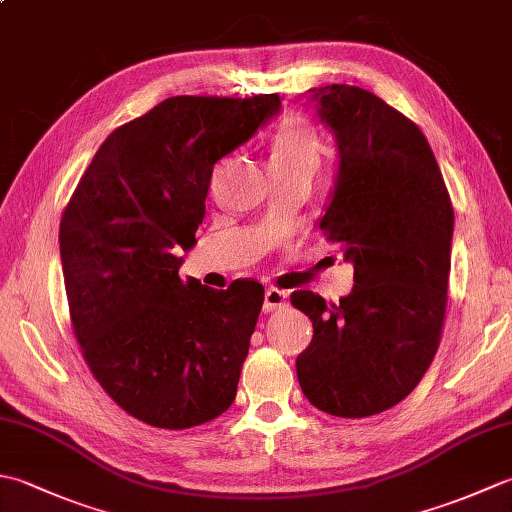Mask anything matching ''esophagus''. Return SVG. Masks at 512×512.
Returning a JSON list of instances; mask_svg holds the SVG:
<instances>
[{
	"label": "esophagus",
	"mask_w": 512,
	"mask_h": 512,
	"mask_svg": "<svg viewBox=\"0 0 512 512\" xmlns=\"http://www.w3.org/2000/svg\"><path fill=\"white\" fill-rule=\"evenodd\" d=\"M288 306V292L279 290V288H268L264 295V310L266 312H275Z\"/></svg>",
	"instance_id": "obj_1"
}]
</instances>
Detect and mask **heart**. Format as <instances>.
Here are the masks:
<instances>
[{
  "label": "heart",
  "mask_w": 512,
  "mask_h": 512,
  "mask_svg": "<svg viewBox=\"0 0 512 512\" xmlns=\"http://www.w3.org/2000/svg\"><path fill=\"white\" fill-rule=\"evenodd\" d=\"M321 162V140L314 129L301 121H290L279 129L270 145V169L312 171Z\"/></svg>",
  "instance_id": "1"
}]
</instances>
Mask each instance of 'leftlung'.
<instances>
[{
  "label": "left lung",
  "mask_w": 512,
  "mask_h": 512,
  "mask_svg": "<svg viewBox=\"0 0 512 512\" xmlns=\"http://www.w3.org/2000/svg\"><path fill=\"white\" fill-rule=\"evenodd\" d=\"M339 151L334 189L317 222L354 264L339 303L310 290L292 306L312 321L297 378L314 407L365 418L398 405L438 352L451 270L453 206L427 138L376 94L312 88Z\"/></svg>",
  "instance_id": "1"
}]
</instances>
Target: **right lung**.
Listing matches in <instances>:
<instances>
[{"label":"right lung","instance_id":"add662e5","mask_svg":"<svg viewBox=\"0 0 512 512\" xmlns=\"http://www.w3.org/2000/svg\"><path fill=\"white\" fill-rule=\"evenodd\" d=\"M277 94L171 96L105 138L65 206L61 264L85 363L118 407L189 429L233 405L264 286L182 281L217 160L279 114Z\"/></svg>","mask_w":512,"mask_h":512}]
</instances>
